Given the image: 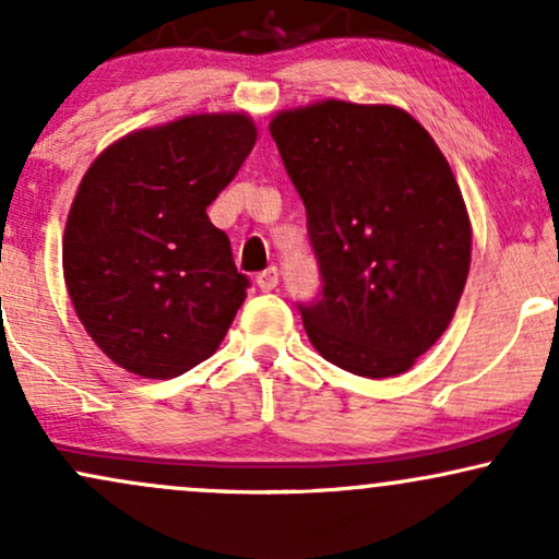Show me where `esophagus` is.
I'll list each match as a JSON object with an SVG mask.
<instances>
[{
  "instance_id": "34e87169",
  "label": "esophagus",
  "mask_w": 559,
  "mask_h": 559,
  "mask_svg": "<svg viewBox=\"0 0 559 559\" xmlns=\"http://www.w3.org/2000/svg\"><path fill=\"white\" fill-rule=\"evenodd\" d=\"M254 284H258L262 292H273V288L278 286V267H267V271L258 273Z\"/></svg>"
}]
</instances>
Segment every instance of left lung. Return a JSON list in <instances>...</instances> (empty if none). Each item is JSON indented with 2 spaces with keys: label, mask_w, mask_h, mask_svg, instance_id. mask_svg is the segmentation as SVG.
Segmentation results:
<instances>
[{
  "label": "left lung",
  "mask_w": 559,
  "mask_h": 559,
  "mask_svg": "<svg viewBox=\"0 0 559 559\" xmlns=\"http://www.w3.org/2000/svg\"><path fill=\"white\" fill-rule=\"evenodd\" d=\"M271 136L307 210L320 294L299 301L325 360L362 378L409 370L447 331L471 271L452 168L413 115L325 99Z\"/></svg>",
  "instance_id": "left-lung-1"
}]
</instances>
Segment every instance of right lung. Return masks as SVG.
Masks as SVG:
<instances>
[{
    "label": "right lung",
    "mask_w": 559,
    "mask_h": 559,
    "mask_svg": "<svg viewBox=\"0 0 559 559\" xmlns=\"http://www.w3.org/2000/svg\"><path fill=\"white\" fill-rule=\"evenodd\" d=\"M254 141L247 115H189L128 133L83 176L62 271L83 329L128 373L181 376L234 323L249 278L207 207Z\"/></svg>",
    "instance_id": "right-lung-1"
}]
</instances>
